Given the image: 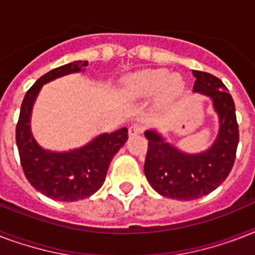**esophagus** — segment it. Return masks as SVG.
<instances>
[{
	"instance_id": "34e87169",
	"label": "esophagus",
	"mask_w": 255,
	"mask_h": 255,
	"mask_svg": "<svg viewBox=\"0 0 255 255\" xmlns=\"http://www.w3.org/2000/svg\"><path fill=\"white\" fill-rule=\"evenodd\" d=\"M144 127L143 126H140V124H133L129 127L128 129V135L129 136H135V135H140V133H143Z\"/></svg>"
}]
</instances>
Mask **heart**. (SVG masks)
Segmentation results:
<instances>
[{"label": "heart", "mask_w": 255, "mask_h": 255, "mask_svg": "<svg viewBox=\"0 0 255 255\" xmlns=\"http://www.w3.org/2000/svg\"><path fill=\"white\" fill-rule=\"evenodd\" d=\"M184 83L178 75H169L167 70H144L124 81V92L131 98H149L159 91L160 100L167 102L181 92Z\"/></svg>", "instance_id": "heart-1"}]
</instances>
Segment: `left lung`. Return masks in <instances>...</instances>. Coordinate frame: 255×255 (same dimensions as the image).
<instances>
[{
    "label": "left lung",
    "mask_w": 255,
    "mask_h": 255,
    "mask_svg": "<svg viewBox=\"0 0 255 255\" xmlns=\"http://www.w3.org/2000/svg\"><path fill=\"white\" fill-rule=\"evenodd\" d=\"M193 91L209 96L217 112L220 131L213 145L201 153H185L170 145L153 129L145 131L148 151L144 173L164 197L196 200L217 189L233 168L238 132L236 107L228 88L217 77L193 70Z\"/></svg>",
    "instance_id": "obj_1"
}]
</instances>
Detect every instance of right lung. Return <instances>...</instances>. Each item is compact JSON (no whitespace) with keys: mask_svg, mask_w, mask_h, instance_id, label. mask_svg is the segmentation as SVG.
I'll list each match as a JSON object with an SVG mask.
<instances>
[{"mask_svg":"<svg viewBox=\"0 0 255 255\" xmlns=\"http://www.w3.org/2000/svg\"><path fill=\"white\" fill-rule=\"evenodd\" d=\"M87 65L86 61H77L42 75L26 92L15 128V141L26 178L42 194L58 201H78L95 193L103 185L112 157L128 139V129L124 127L99 135L85 147L69 152L46 151L34 140L30 116L42 86L67 74L79 73Z\"/></svg>","mask_w":255,"mask_h":255,"instance_id":"1","label":"right lung"}]
</instances>
